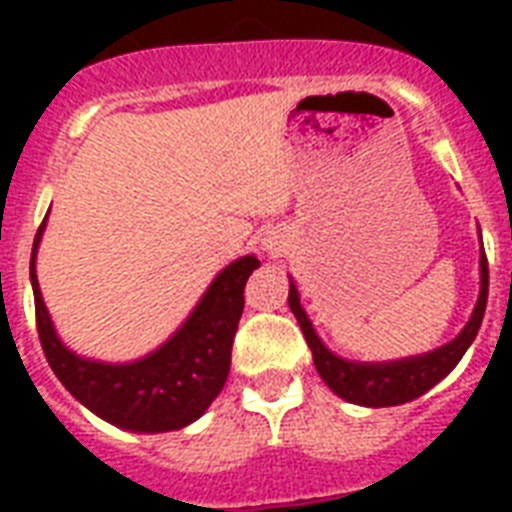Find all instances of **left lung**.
I'll use <instances>...</instances> for the list:
<instances>
[{
	"label": "left lung",
	"mask_w": 512,
	"mask_h": 512,
	"mask_svg": "<svg viewBox=\"0 0 512 512\" xmlns=\"http://www.w3.org/2000/svg\"><path fill=\"white\" fill-rule=\"evenodd\" d=\"M486 297H489V263H486L484 255L481 257V295H478L473 319L468 321V327L462 329L460 337L444 348L433 350L428 356L404 358V361H390V364H353V361H342L335 353H329L324 342L313 332L305 311L300 308V295H297L295 284L289 287V308L300 321V329L308 340L313 364L319 369L321 380L327 382L337 396L350 401V404L396 406L422 396L425 390L433 388L438 380H444L446 374L457 366V361L465 356V350L478 335V327L484 321Z\"/></svg>",
	"instance_id": "left-lung-1"
}]
</instances>
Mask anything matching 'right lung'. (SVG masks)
<instances>
[{"mask_svg": "<svg viewBox=\"0 0 512 512\" xmlns=\"http://www.w3.org/2000/svg\"><path fill=\"white\" fill-rule=\"evenodd\" d=\"M42 228L36 231L31 252L36 332L47 364L68 393L106 422L140 433L177 430L201 417L225 385L231 369L233 335L244 311V284L260 260L249 255L228 265L212 281L183 329L156 353L135 364L111 366L74 356L55 337L34 271Z\"/></svg>", "mask_w": 512, "mask_h": 512, "instance_id": "obj_1", "label": "right lung"}]
</instances>
